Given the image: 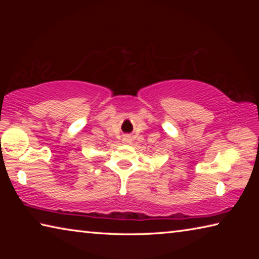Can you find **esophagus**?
Masks as SVG:
<instances>
[{
    "label": "esophagus",
    "instance_id": "esophagus-1",
    "mask_svg": "<svg viewBox=\"0 0 259 259\" xmlns=\"http://www.w3.org/2000/svg\"><path fill=\"white\" fill-rule=\"evenodd\" d=\"M123 143L124 144H130L131 143L130 136H124V137H123Z\"/></svg>",
    "mask_w": 259,
    "mask_h": 259
}]
</instances>
